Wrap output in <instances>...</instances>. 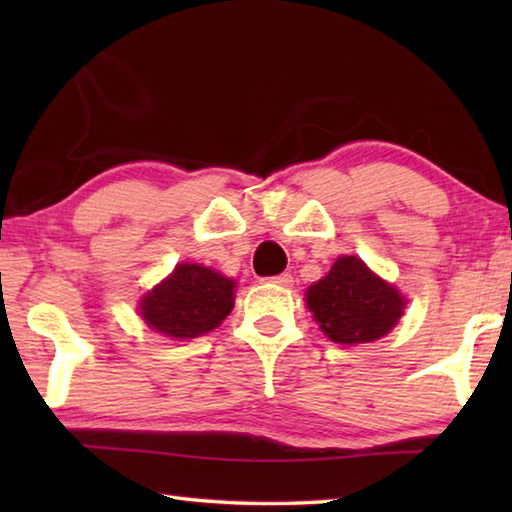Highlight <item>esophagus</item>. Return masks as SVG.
Segmentation results:
<instances>
[{
	"mask_svg": "<svg viewBox=\"0 0 512 512\" xmlns=\"http://www.w3.org/2000/svg\"><path fill=\"white\" fill-rule=\"evenodd\" d=\"M268 282L275 284V287H291L293 277H291V273H280V275H275V277H268Z\"/></svg>",
	"mask_w": 512,
	"mask_h": 512,
	"instance_id": "esophagus-1",
	"label": "esophagus"
}]
</instances>
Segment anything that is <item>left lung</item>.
<instances>
[{
    "label": "left lung",
    "instance_id": "left-lung-1",
    "mask_svg": "<svg viewBox=\"0 0 512 512\" xmlns=\"http://www.w3.org/2000/svg\"><path fill=\"white\" fill-rule=\"evenodd\" d=\"M307 307L329 341L359 345L386 336L402 318L406 300L354 255H343L305 293Z\"/></svg>",
    "mask_w": 512,
    "mask_h": 512
}]
</instances>
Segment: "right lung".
<instances>
[{"label": "right lung", "instance_id": "obj_1", "mask_svg": "<svg viewBox=\"0 0 512 512\" xmlns=\"http://www.w3.org/2000/svg\"><path fill=\"white\" fill-rule=\"evenodd\" d=\"M235 280L183 262L140 300V316L171 339H196L219 327L235 307Z\"/></svg>", "mask_w": 512, "mask_h": 512}]
</instances>
